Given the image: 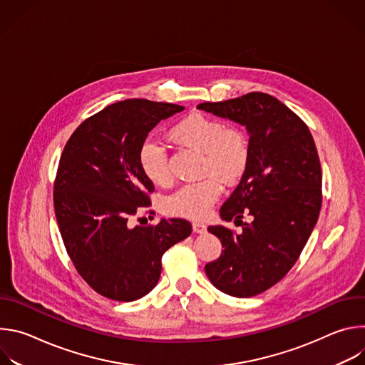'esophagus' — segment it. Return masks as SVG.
<instances>
[{
	"label": "esophagus",
	"mask_w": 365,
	"mask_h": 365,
	"mask_svg": "<svg viewBox=\"0 0 365 365\" xmlns=\"http://www.w3.org/2000/svg\"><path fill=\"white\" fill-rule=\"evenodd\" d=\"M192 228H193V232H196V234H203V232H206V225L202 224V222H193V224H192Z\"/></svg>",
	"instance_id": "obj_1"
}]
</instances>
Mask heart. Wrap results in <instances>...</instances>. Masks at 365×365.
<instances>
[{"label":"heart","mask_w":365,"mask_h":365,"mask_svg":"<svg viewBox=\"0 0 365 365\" xmlns=\"http://www.w3.org/2000/svg\"><path fill=\"white\" fill-rule=\"evenodd\" d=\"M169 138L179 145L200 151L199 176L203 179L187 183L166 200L170 215L202 220L221 195V182L235 183L247 170L250 145L245 134L211 115L190 113L175 123ZM138 166L154 185L166 186L172 172L166 150L154 141H145L138 151Z\"/></svg>","instance_id":"b5f03b06"}]
</instances>
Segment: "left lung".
<instances>
[{
    "mask_svg": "<svg viewBox=\"0 0 365 365\" xmlns=\"http://www.w3.org/2000/svg\"><path fill=\"white\" fill-rule=\"evenodd\" d=\"M199 110L245 125L250 162L241 182L221 206V218L242 232L207 227L224 247L205 273L234 297L259 294L280 282L297 262L322 205V170L307 125L277 98L250 92ZM244 213L253 217L247 225Z\"/></svg>",
    "mask_w": 365,
    "mask_h": 365,
    "instance_id": "8db88e82",
    "label": "left lung"
}]
</instances>
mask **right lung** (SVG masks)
Here are the masks:
<instances>
[{
  "label": "right lung",
  "instance_id": "right-lung-1",
  "mask_svg": "<svg viewBox=\"0 0 365 365\" xmlns=\"http://www.w3.org/2000/svg\"><path fill=\"white\" fill-rule=\"evenodd\" d=\"M183 110L135 98L111 103L75 130L61 155L53 192L59 231L81 277L108 299L131 302L151 292L163 254L192 232L180 218L130 227L154 190L138 166L140 147Z\"/></svg>",
  "mask_w": 365,
  "mask_h": 365
}]
</instances>
